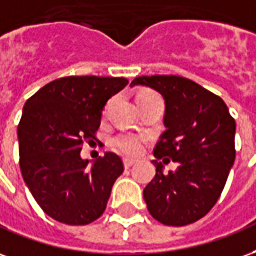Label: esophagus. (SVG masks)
<instances>
[{
	"label": "esophagus",
	"instance_id": "34e87169",
	"mask_svg": "<svg viewBox=\"0 0 256 256\" xmlns=\"http://www.w3.org/2000/svg\"><path fill=\"white\" fill-rule=\"evenodd\" d=\"M135 160H130V158H126V160H124V168H126V169H130V166H132V165H134V164H135Z\"/></svg>",
	"mask_w": 256,
	"mask_h": 256
}]
</instances>
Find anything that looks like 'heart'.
<instances>
[{
    "instance_id": "obj_1",
    "label": "heart",
    "mask_w": 256,
    "mask_h": 256,
    "mask_svg": "<svg viewBox=\"0 0 256 256\" xmlns=\"http://www.w3.org/2000/svg\"><path fill=\"white\" fill-rule=\"evenodd\" d=\"M144 94H154V92H151V91H142L139 95ZM144 143H146L144 136L130 134V132H124V134H120V135L114 136L112 139L113 148L128 156H135L138 154H140L143 148H144Z\"/></svg>"
}]
</instances>
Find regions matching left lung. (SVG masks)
Here are the masks:
<instances>
[{"instance_id":"1","label":"left lung","mask_w":256,"mask_h":256,"mask_svg":"<svg viewBox=\"0 0 256 256\" xmlns=\"http://www.w3.org/2000/svg\"><path fill=\"white\" fill-rule=\"evenodd\" d=\"M136 84L154 88L165 100L166 130L152 161L156 173L143 191L147 208L164 225L195 222L217 203L233 166L234 118L218 95L182 76H139L130 87ZM161 158L177 162L176 170L164 175Z\"/></svg>"}]
</instances>
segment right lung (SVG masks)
Segmentation results:
<instances>
[{
	"label": "right lung",
	"instance_id": "1",
	"mask_svg": "<svg viewBox=\"0 0 256 256\" xmlns=\"http://www.w3.org/2000/svg\"><path fill=\"white\" fill-rule=\"evenodd\" d=\"M126 84L124 78L66 76L26 102L18 126L20 169L34 199L56 221L87 225L105 212L122 161L105 152L90 165L80 151L95 139L106 102Z\"/></svg>",
	"mask_w": 256,
	"mask_h": 256
}]
</instances>
